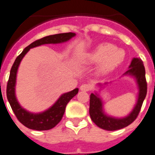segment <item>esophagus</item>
Segmentation results:
<instances>
[{"instance_id":"obj_1","label":"esophagus","mask_w":155,"mask_h":155,"mask_svg":"<svg viewBox=\"0 0 155 155\" xmlns=\"http://www.w3.org/2000/svg\"><path fill=\"white\" fill-rule=\"evenodd\" d=\"M92 89V85L89 84H84L80 86V90L81 91H84V92H87Z\"/></svg>"}]
</instances>
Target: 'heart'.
<instances>
[{"label": "heart", "instance_id": "1", "mask_svg": "<svg viewBox=\"0 0 155 155\" xmlns=\"http://www.w3.org/2000/svg\"><path fill=\"white\" fill-rule=\"evenodd\" d=\"M125 59L124 51L110 43L98 45L87 55V60L92 63H100L97 72L101 75H105L112 72L123 63Z\"/></svg>", "mask_w": 155, "mask_h": 155}]
</instances>
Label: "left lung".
Instances as JSON below:
<instances>
[{
  "mask_svg": "<svg viewBox=\"0 0 155 155\" xmlns=\"http://www.w3.org/2000/svg\"><path fill=\"white\" fill-rule=\"evenodd\" d=\"M129 70L124 74L134 76L137 80L139 88L138 98L136 105L132 112L125 117L116 118L108 116L103 110V102L99 96L96 94L90 95L89 114L92 121L103 130L113 131L130 125L135 120L139 114L142 103L144 101L147 92V83L146 80V71L143 62L140 58H134L129 67Z\"/></svg>",
  "mask_w": 155,
  "mask_h": 155,
  "instance_id": "1",
  "label": "left lung"
}]
</instances>
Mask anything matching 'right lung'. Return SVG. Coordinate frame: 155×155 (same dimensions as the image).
Here are the masks:
<instances>
[{
  "mask_svg": "<svg viewBox=\"0 0 155 155\" xmlns=\"http://www.w3.org/2000/svg\"><path fill=\"white\" fill-rule=\"evenodd\" d=\"M75 35V33H63V34L49 35L47 37L42 38L41 39L36 40L31 44L29 45L28 47H25L14 61L11 68L9 78L7 83L6 95H7V99L9 102V104L13 109V113L18 120L22 125H25V127L35 130H48L54 127L62 120L64 112H65L66 106L68 102L77 94L79 89L75 88L71 92L63 94L51 108L42 113H30L19 104L15 96L16 77H17V72H18V67H19L21 61L25 55V54L31 48L43 44H51V43L55 44V43L65 42L70 40Z\"/></svg>",
  "mask_w": 155,
  "mask_h": 155,
  "instance_id": "1",
  "label": "right lung"
}]
</instances>
